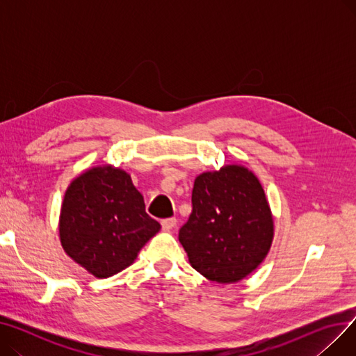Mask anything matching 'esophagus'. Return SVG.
<instances>
[{
    "instance_id": "1",
    "label": "esophagus",
    "mask_w": 356,
    "mask_h": 356,
    "mask_svg": "<svg viewBox=\"0 0 356 356\" xmlns=\"http://www.w3.org/2000/svg\"><path fill=\"white\" fill-rule=\"evenodd\" d=\"M176 223H177L176 218H167L161 220V227L164 231H172L176 227Z\"/></svg>"
}]
</instances>
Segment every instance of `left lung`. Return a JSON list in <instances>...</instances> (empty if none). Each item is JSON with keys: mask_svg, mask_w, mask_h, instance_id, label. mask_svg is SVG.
Wrapping results in <instances>:
<instances>
[{"mask_svg": "<svg viewBox=\"0 0 356 356\" xmlns=\"http://www.w3.org/2000/svg\"><path fill=\"white\" fill-rule=\"evenodd\" d=\"M192 213L179 231L191 266L211 282L236 283L267 257L274 220L258 177L239 164L195 179Z\"/></svg>", "mask_w": 356, "mask_h": 356, "instance_id": "8db88e82", "label": "left lung"}]
</instances>
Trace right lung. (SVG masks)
I'll return each instance as SVG.
<instances>
[{"instance_id": "obj_1", "label": "right lung", "mask_w": 356, "mask_h": 356, "mask_svg": "<svg viewBox=\"0 0 356 356\" xmlns=\"http://www.w3.org/2000/svg\"><path fill=\"white\" fill-rule=\"evenodd\" d=\"M160 231L131 176L98 165L73 179L65 193L59 235L65 252L88 273L108 278L134 263Z\"/></svg>"}]
</instances>
